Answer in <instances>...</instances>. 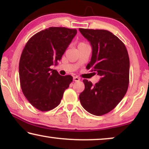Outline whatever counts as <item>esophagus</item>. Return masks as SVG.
Segmentation results:
<instances>
[{
	"mask_svg": "<svg viewBox=\"0 0 149 149\" xmlns=\"http://www.w3.org/2000/svg\"><path fill=\"white\" fill-rule=\"evenodd\" d=\"M79 80H80V79H79L78 77H74V78H73V81H79Z\"/></svg>",
	"mask_w": 149,
	"mask_h": 149,
	"instance_id": "34e87169",
	"label": "esophagus"
}]
</instances>
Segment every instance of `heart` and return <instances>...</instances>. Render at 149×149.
I'll return each mask as SVG.
<instances>
[{"label":"heart","mask_w":149,"mask_h":149,"mask_svg":"<svg viewBox=\"0 0 149 149\" xmlns=\"http://www.w3.org/2000/svg\"><path fill=\"white\" fill-rule=\"evenodd\" d=\"M83 44H85V43H84V42H79V45H83Z\"/></svg>","instance_id":"b5f03b06"}]
</instances>
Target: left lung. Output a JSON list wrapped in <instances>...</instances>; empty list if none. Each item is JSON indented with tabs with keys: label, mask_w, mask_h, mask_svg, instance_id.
<instances>
[{
	"label": "left lung",
	"mask_w": 149,
	"mask_h": 149,
	"mask_svg": "<svg viewBox=\"0 0 149 149\" xmlns=\"http://www.w3.org/2000/svg\"><path fill=\"white\" fill-rule=\"evenodd\" d=\"M92 47L91 61L87 65L100 76L93 85L84 79L85 89L79 95L82 107L92 115H105L115 109L125 96L129 85L130 59L125 45L106 30L79 28Z\"/></svg>",
	"instance_id": "1"
}]
</instances>
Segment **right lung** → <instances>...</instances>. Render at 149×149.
Listing matches in <instances>:
<instances>
[{
    "instance_id": "add662e5",
    "label": "right lung",
    "mask_w": 149,
    "mask_h": 149,
    "mask_svg": "<svg viewBox=\"0 0 149 149\" xmlns=\"http://www.w3.org/2000/svg\"><path fill=\"white\" fill-rule=\"evenodd\" d=\"M77 32L50 27L32 36L24 47L19 64L20 86L28 102L40 111L58 107L72 81V76L60 75L50 66L58 64Z\"/></svg>"
}]
</instances>
